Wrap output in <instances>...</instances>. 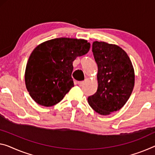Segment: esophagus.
<instances>
[{"label": "esophagus", "instance_id": "obj_1", "mask_svg": "<svg viewBox=\"0 0 155 155\" xmlns=\"http://www.w3.org/2000/svg\"><path fill=\"white\" fill-rule=\"evenodd\" d=\"M84 84V82L83 81H80V82H78V84L80 86V87H82V86Z\"/></svg>", "mask_w": 155, "mask_h": 155}]
</instances>
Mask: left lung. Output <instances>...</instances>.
<instances>
[{
    "instance_id": "1",
    "label": "left lung",
    "mask_w": 155,
    "mask_h": 155,
    "mask_svg": "<svg viewBox=\"0 0 155 155\" xmlns=\"http://www.w3.org/2000/svg\"><path fill=\"white\" fill-rule=\"evenodd\" d=\"M92 52L97 65V89L88 97L91 107L101 115L125 105L134 86V70L126 52L117 45L94 41Z\"/></svg>"
}]
</instances>
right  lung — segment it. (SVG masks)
<instances>
[{
  "label": "right lung",
  "mask_w": 155,
  "mask_h": 155,
  "mask_svg": "<svg viewBox=\"0 0 155 155\" xmlns=\"http://www.w3.org/2000/svg\"><path fill=\"white\" fill-rule=\"evenodd\" d=\"M84 39L56 38L41 43L33 50L25 72L26 89L37 104H58L74 87L73 61L89 52Z\"/></svg>",
  "instance_id": "obj_1"
}]
</instances>
